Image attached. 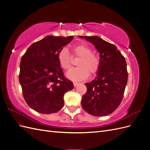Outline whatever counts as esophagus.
<instances>
[{
  "label": "esophagus",
  "mask_w": 150,
  "mask_h": 150,
  "mask_svg": "<svg viewBox=\"0 0 150 150\" xmlns=\"http://www.w3.org/2000/svg\"><path fill=\"white\" fill-rule=\"evenodd\" d=\"M80 83H78V82H74L73 83V84H74V87H76V86H78V84H79Z\"/></svg>",
  "instance_id": "esophagus-1"
}]
</instances>
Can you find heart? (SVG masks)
<instances>
[{
	"label": "heart",
	"instance_id": "obj_1",
	"mask_svg": "<svg viewBox=\"0 0 150 150\" xmlns=\"http://www.w3.org/2000/svg\"><path fill=\"white\" fill-rule=\"evenodd\" d=\"M74 56L81 57L78 62V67L72 68L66 76L72 81H82L88 78L89 72L94 74L100 66V60L96 54L92 53V49L86 44H77L71 47ZM57 60L60 66L64 70L69 69L71 66V57L66 48L59 52Z\"/></svg>",
	"mask_w": 150,
	"mask_h": 150
}]
</instances>
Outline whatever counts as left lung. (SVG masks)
I'll list each match as a JSON object with an SVG mask.
<instances>
[{"mask_svg":"<svg viewBox=\"0 0 150 150\" xmlns=\"http://www.w3.org/2000/svg\"><path fill=\"white\" fill-rule=\"evenodd\" d=\"M92 43L99 53L97 76L86 83L87 92L81 100L84 110L95 116L110 115L120 106L128 82L125 58L117 48L98 36H79Z\"/></svg>","mask_w":150,"mask_h":150,"instance_id":"1","label":"left lung"}]
</instances>
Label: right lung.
<instances>
[{
	"label": "right lung",
	"mask_w": 150,
	"mask_h": 150,
	"mask_svg": "<svg viewBox=\"0 0 150 150\" xmlns=\"http://www.w3.org/2000/svg\"><path fill=\"white\" fill-rule=\"evenodd\" d=\"M73 36L48 35L33 43L22 57L19 82L27 104L42 114H51L64 106V95L74 88L57 60L58 53Z\"/></svg>",
	"instance_id": "1"
}]
</instances>
